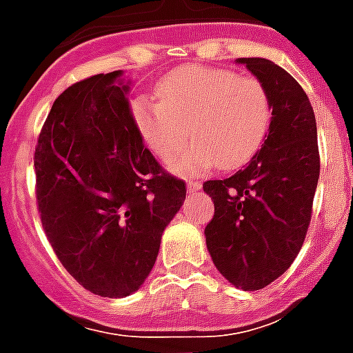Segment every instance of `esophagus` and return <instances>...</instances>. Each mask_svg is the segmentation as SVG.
<instances>
[{"label":"esophagus","mask_w":353,"mask_h":353,"mask_svg":"<svg viewBox=\"0 0 353 353\" xmlns=\"http://www.w3.org/2000/svg\"><path fill=\"white\" fill-rule=\"evenodd\" d=\"M200 187H202V185H200L199 181H189V183H187V191L196 192V191H200Z\"/></svg>","instance_id":"esophagus-1"}]
</instances>
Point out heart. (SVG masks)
I'll use <instances>...</instances> for the list:
<instances>
[{
    "mask_svg": "<svg viewBox=\"0 0 353 353\" xmlns=\"http://www.w3.org/2000/svg\"><path fill=\"white\" fill-rule=\"evenodd\" d=\"M159 100L139 96L132 119L139 136L159 159L179 153L191 136V149L172 161L177 174L238 168L257 153L272 119L270 96L252 75L219 68L189 65L166 75Z\"/></svg>",
    "mask_w": 353,
    "mask_h": 353,
    "instance_id": "b5f03b06",
    "label": "heart"
}]
</instances>
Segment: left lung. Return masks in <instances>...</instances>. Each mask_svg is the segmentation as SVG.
Masks as SVG:
<instances>
[{
	"label": "left lung",
	"instance_id": "obj_1",
	"mask_svg": "<svg viewBox=\"0 0 353 353\" xmlns=\"http://www.w3.org/2000/svg\"><path fill=\"white\" fill-rule=\"evenodd\" d=\"M265 85L272 119L248 166L210 179L214 219L208 252L234 288L257 291L288 270L303 248L319 179L316 117L303 87L266 58H238Z\"/></svg>",
	"mask_w": 353,
	"mask_h": 353
}]
</instances>
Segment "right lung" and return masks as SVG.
<instances>
[{
  "label": "right lung",
  "instance_id": "obj_1",
  "mask_svg": "<svg viewBox=\"0 0 353 353\" xmlns=\"http://www.w3.org/2000/svg\"><path fill=\"white\" fill-rule=\"evenodd\" d=\"M123 72L75 83L52 103L35 147L37 206L60 263L94 295L123 299L153 270L185 183L143 145Z\"/></svg>",
  "mask_w": 353,
  "mask_h": 353
}]
</instances>
